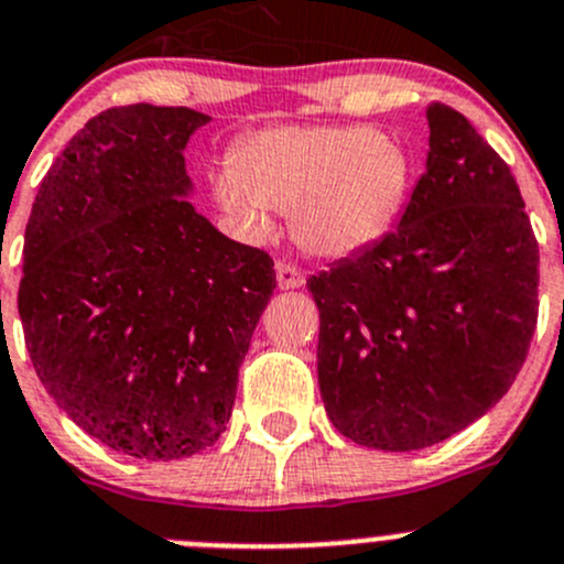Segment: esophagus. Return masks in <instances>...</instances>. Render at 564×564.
I'll use <instances>...</instances> for the list:
<instances>
[{
	"label": "esophagus",
	"instance_id": "esophagus-1",
	"mask_svg": "<svg viewBox=\"0 0 564 564\" xmlns=\"http://www.w3.org/2000/svg\"><path fill=\"white\" fill-rule=\"evenodd\" d=\"M275 278L281 289H300L305 283L303 270L297 264H289V261H278L275 264Z\"/></svg>",
	"mask_w": 564,
	"mask_h": 564
}]
</instances>
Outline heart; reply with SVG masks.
Instances as JSON below:
<instances>
[{
	"instance_id": "b5f03b06",
	"label": "heart",
	"mask_w": 564,
	"mask_h": 564,
	"mask_svg": "<svg viewBox=\"0 0 564 564\" xmlns=\"http://www.w3.org/2000/svg\"><path fill=\"white\" fill-rule=\"evenodd\" d=\"M412 187V158L371 128H264L215 174V198L248 231L267 235L289 209L297 246L322 259L373 248L395 226Z\"/></svg>"
}]
</instances>
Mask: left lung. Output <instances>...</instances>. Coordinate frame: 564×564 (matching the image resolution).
I'll list each match as a JSON object with an SVG mask.
<instances>
[{"instance_id": "8db88e82", "label": "left lung", "mask_w": 564, "mask_h": 564, "mask_svg": "<svg viewBox=\"0 0 564 564\" xmlns=\"http://www.w3.org/2000/svg\"><path fill=\"white\" fill-rule=\"evenodd\" d=\"M429 161L398 229L308 278L318 390L344 436L423 451L488 412L538 324L540 250L510 166L431 104Z\"/></svg>"}]
</instances>
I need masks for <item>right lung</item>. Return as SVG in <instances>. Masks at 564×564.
Here are the masks:
<instances>
[{"mask_svg": "<svg viewBox=\"0 0 564 564\" xmlns=\"http://www.w3.org/2000/svg\"><path fill=\"white\" fill-rule=\"evenodd\" d=\"M209 117L119 106L89 119L40 182L19 316L45 392L111 451L202 453L226 431L270 253L187 202V139Z\"/></svg>", "mask_w": 564, "mask_h": 564, "instance_id": "add662e5", "label": "right lung"}]
</instances>
